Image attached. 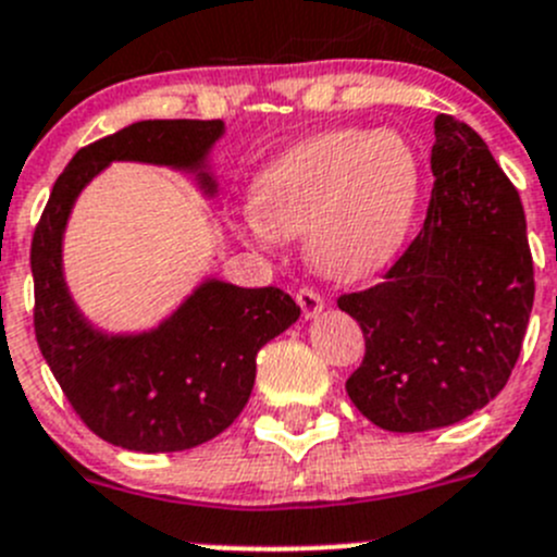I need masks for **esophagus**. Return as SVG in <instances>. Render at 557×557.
Listing matches in <instances>:
<instances>
[{"label":"esophagus","mask_w":557,"mask_h":557,"mask_svg":"<svg viewBox=\"0 0 557 557\" xmlns=\"http://www.w3.org/2000/svg\"><path fill=\"white\" fill-rule=\"evenodd\" d=\"M296 301L301 307V315L305 318H315L318 312L323 310V296L312 288H299L296 290Z\"/></svg>","instance_id":"1"}]
</instances>
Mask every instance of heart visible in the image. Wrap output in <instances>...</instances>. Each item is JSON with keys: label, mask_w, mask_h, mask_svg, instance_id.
I'll return each instance as SVG.
<instances>
[{"label": "heart", "mask_w": 557, "mask_h": 557, "mask_svg": "<svg viewBox=\"0 0 557 557\" xmlns=\"http://www.w3.org/2000/svg\"><path fill=\"white\" fill-rule=\"evenodd\" d=\"M419 201L422 163L405 135L329 129L258 174L242 228L261 247L307 231V256L323 274L359 280L397 256Z\"/></svg>", "instance_id": "obj_1"}]
</instances>
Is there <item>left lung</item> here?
I'll return each mask as SVG.
<instances>
[{
	"label": "left lung",
	"mask_w": 557,
	"mask_h": 557,
	"mask_svg": "<svg viewBox=\"0 0 557 557\" xmlns=\"http://www.w3.org/2000/svg\"><path fill=\"white\" fill-rule=\"evenodd\" d=\"M422 231L377 285L337 299L364 334L345 388L388 433L462 422L509 381L533 307V258L517 187L482 135L435 119Z\"/></svg>",
	"instance_id": "1"
}]
</instances>
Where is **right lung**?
I'll return each instance as SVG.
<instances>
[{
    "mask_svg": "<svg viewBox=\"0 0 557 557\" xmlns=\"http://www.w3.org/2000/svg\"><path fill=\"white\" fill-rule=\"evenodd\" d=\"M223 135L220 119H154L78 149L59 174L32 236L35 337L81 422L129 451H185L234 424L256 383V356L299 318L285 290L207 280L154 332L108 337L75 310L62 274V234L78 193L113 160L198 171Z\"/></svg>",
    "mask_w": 557,
    "mask_h": 557,
    "instance_id": "obj_1",
    "label": "right lung"
}]
</instances>
